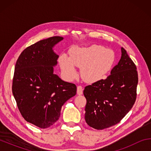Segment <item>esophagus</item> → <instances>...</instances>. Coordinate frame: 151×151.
I'll return each instance as SVG.
<instances>
[{"instance_id": "1", "label": "esophagus", "mask_w": 151, "mask_h": 151, "mask_svg": "<svg viewBox=\"0 0 151 151\" xmlns=\"http://www.w3.org/2000/svg\"><path fill=\"white\" fill-rule=\"evenodd\" d=\"M76 93H77V94H78V95H81V94H83V88L81 86H77V91H76Z\"/></svg>"}]
</instances>
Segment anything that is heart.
Segmentation results:
<instances>
[{
  "label": "heart",
  "mask_w": 151,
  "mask_h": 151,
  "mask_svg": "<svg viewBox=\"0 0 151 151\" xmlns=\"http://www.w3.org/2000/svg\"><path fill=\"white\" fill-rule=\"evenodd\" d=\"M114 62L115 55L113 51L97 45L86 47H72L69 50V57L62 55L59 58L61 70L68 80L76 77V66L81 68L83 80L90 84L105 78Z\"/></svg>",
  "instance_id": "obj_1"
}]
</instances>
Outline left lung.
I'll use <instances>...</instances> for the list:
<instances>
[{
    "label": "left lung",
    "mask_w": 151,
    "mask_h": 151,
    "mask_svg": "<svg viewBox=\"0 0 151 151\" xmlns=\"http://www.w3.org/2000/svg\"><path fill=\"white\" fill-rule=\"evenodd\" d=\"M137 84L136 66L121 47V59L111 75L85 88L86 123L97 130L119 123L133 106Z\"/></svg>",
    "instance_id": "left-lung-1"
}]
</instances>
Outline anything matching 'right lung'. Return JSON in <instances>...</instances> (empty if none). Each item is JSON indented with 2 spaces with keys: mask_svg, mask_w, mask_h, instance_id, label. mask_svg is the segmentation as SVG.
I'll list each match as a JSON object with an SVG mask.
<instances>
[{
  "mask_svg": "<svg viewBox=\"0 0 151 151\" xmlns=\"http://www.w3.org/2000/svg\"><path fill=\"white\" fill-rule=\"evenodd\" d=\"M63 39L52 37L30 45L15 65L12 94L18 108L27 122L41 129L58 121L63 104L76 93L75 84L54 74L59 56L53 48Z\"/></svg>",
  "mask_w": 151,
  "mask_h": 151,
  "instance_id": "right-lung-1",
  "label": "right lung"
}]
</instances>
